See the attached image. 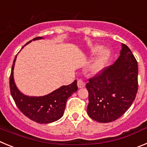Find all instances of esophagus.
Masks as SVG:
<instances>
[{"label":"esophagus","instance_id":"obj_1","mask_svg":"<svg viewBox=\"0 0 147 147\" xmlns=\"http://www.w3.org/2000/svg\"><path fill=\"white\" fill-rule=\"evenodd\" d=\"M77 85H78V88H82L85 86V83L82 80H81V79H80V80H79L77 81Z\"/></svg>","mask_w":147,"mask_h":147}]
</instances>
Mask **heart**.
<instances>
[{
    "mask_svg": "<svg viewBox=\"0 0 147 147\" xmlns=\"http://www.w3.org/2000/svg\"><path fill=\"white\" fill-rule=\"evenodd\" d=\"M102 47L99 45H95L90 49V54L91 55H95L98 54L102 50ZM110 56V51L108 49H102L96 59L93 60L89 67V71L90 74L93 75L98 74L102 71L105 66L107 64L109 57Z\"/></svg>",
    "mask_w": 147,
    "mask_h": 147,
    "instance_id": "heart-1",
    "label": "heart"
}]
</instances>
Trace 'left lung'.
Instances as JSON below:
<instances>
[{
    "mask_svg": "<svg viewBox=\"0 0 147 147\" xmlns=\"http://www.w3.org/2000/svg\"><path fill=\"white\" fill-rule=\"evenodd\" d=\"M120 56L87 83V113L101 123L113 121L130 107L138 92V62L130 49L121 44Z\"/></svg>",
    "mask_w": 147,
    "mask_h": 147,
    "instance_id": "1",
    "label": "left lung"
}]
</instances>
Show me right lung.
I'll list each match as a JSON object with an SVG mask.
<instances>
[{"label": "right lung", "instance_id": "right-lung-1", "mask_svg": "<svg viewBox=\"0 0 147 147\" xmlns=\"http://www.w3.org/2000/svg\"><path fill=\"white\" fill-rule=\"evenodd\" d=\"M41 39H42V37H38L32 40ZM32 40L27 42L26 45L32 42ZM16 58L17 55L15 56L11 67L9 87L11 96L17 107L26 116L37 123L49 124L59 120L64 113L67 98L73 93L77 91L76 80L71 85H63L43 96H26L18 90L14 80L13 71Z\"/></svg>", "mask_w": 147, "mask_h": 147}]
</instances>
